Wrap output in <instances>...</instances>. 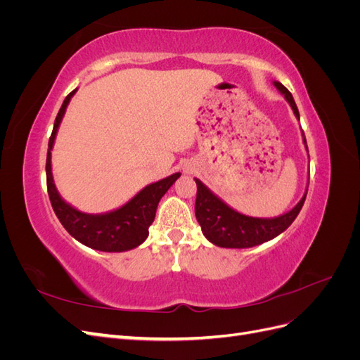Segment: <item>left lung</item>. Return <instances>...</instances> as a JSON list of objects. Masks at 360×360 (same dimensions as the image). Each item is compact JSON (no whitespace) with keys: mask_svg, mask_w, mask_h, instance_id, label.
<instances>
[{"mask_svg":"<svg viewBox=\"0 0 360 360\" xmlns=\"http://www.w3.org/2000/svg\"><path fill=\"white\" fill-rule=\"evenodd\" d=\"M274 85L281 94H284L294 115H296L297 120H300L299 110L291 93L278 81H274ZM302 136L304 148L308 151L307 139H304L303 132ZM195 183H197L195 216H197V221L201 225L202 234L205 236L207 240L216 246L236 249L252 248L269 242L281 233H284L302 210V205L304 202V198H307L308 192L307 189L302 200L294 205L290 212L284 214H279L276 217H254L231 209L230 205L224 202L217 195H214L209 188H207L201 180L195 179Z\"/></svg>","mask_w":360,"mask_h":360,"instance_id":"8db88e82","label":"left lung"}]
</instances>
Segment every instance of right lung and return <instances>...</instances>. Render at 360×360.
<instances>
[{
    "mask_svg": "<svg viewBox=\"0 0 360 360\" xmlns=\"http://www.w3.org/2000/svg\"><path fill=\"white\" fill-rule=\"evenodd\" d=\"M76 90H73L64 99L49 138L46 156V184L49 200L61 225L79 243L96 250H103V252H124V250L139 246L148 237V228L155 221L160 198L176 183L181 174L176 172L167 179L148 184L143 191H139L132 200H129L118 209L106 213H84L64 201L56 188V183H53L51 151L53 143H56L61 120L66 114V108Z\"/></svg>",
    "mask_w": 360,
    "mask_h": 360,
    "instance_id": "1",
    "label": "right lung"
}]
</instances>
